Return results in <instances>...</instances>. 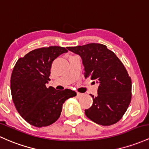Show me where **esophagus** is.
Wrapping results in <instances>:
<instances>
[{
    "label": "esophagus",
    "mask_w": 149,
    "mask_h": 149,
    "mask_svg": "<svg viewBox=\"0 0 149 149\" xmlns=\"http://www.w3.org/2000/svg\"><path fill=\"white\" fill-rule=\"evenodd\" d=\"M77 97H81L82 96V94L79 93V92H77Z\"/></svg>",
    "instance_id": "1"
}]
</instances>
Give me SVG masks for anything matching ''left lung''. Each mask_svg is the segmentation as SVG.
<instances>
[{"label": "left lung", "mask_w": 149, "mask_h": 149, "mask_svg": "<svg viewBox=\"0 0 149 149\" xmlns=\"http://www.w3.org/2000/svg\"><path fill=\"white\" fill-rule=\"evenodd\" d=\"M82 60L84 77L100 84L93 104L86 116L102 126H110L122 118L132 100V79L122 62L104 45L89 43L68 47Z\"/></svg>", "instance_id": "1"}]
</instances>
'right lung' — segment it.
Returning a JSON list of instances; mask_svg holds the SVG:
<instances>
[{
  "label": "right lung",
  "mask_w": 149,
  "mask_h": 149,
  "mask_svg": "<svg viewBox=\"0 0 149 149\" xmlns=\"http://www.w3.org/2000/svg\"><path fill=\"white\" fill-rule=\"evenodd\" d=\"M68 49L49 46L30 51L18 59L10 78L12 99L17 111L28 124L42 127L55 122L62 104L77 93L69 89L47 88L52 62Z\"/></svg>",
  "instance_id": "right-lung-1"
}]
</instances>
